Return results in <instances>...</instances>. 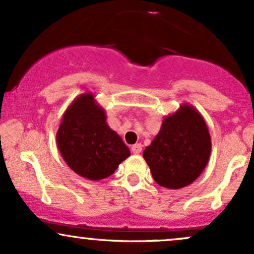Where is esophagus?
<instances>
[{"label": "esophagus", "instance_id": "esophagus-1", "mask_svg": "<svg viewBox=\"0 0 254 254\" xmlns=\"http://www.w3.org/2000/svg\"><path fill=\"white\" fill-rule=\"evenodd\" d=\"M131 151H132L133 154H139L142 151V144L141 143L133 144L132 147H131Z\"/></svg>", "mask_w": 254, "mask_h": 254}]
</instances>
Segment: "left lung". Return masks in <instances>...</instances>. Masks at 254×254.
I'll return each instance as SVG.
<instances>
[{"mask_svg":"<svg viewBox=\"0 0 254 254\" xmlns=\"http://www.w3.org/2000/svg\"><path fill=\"white\" fill-rule=\"evenodd\" d=\"M210 153L211 138L203 116L191 105L182 104L164 118L143 157L160 186L178 190L202 174Z\"/></svg>","mask_w":254,"mask_h":254,"instance_id":"obj_1","label":"left lung"}]
</instances>
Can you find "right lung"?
Masks as SVG:
<instances>
[{
  "mask_svg": "<svg viewBox=\"0 0 254 254\" xmlns=\"http://www.w3.org/2000/svg\"><path fill=\"white\" fill-rule=\"evenodd\" d=\"M56 141L70 170L89 180L110 177L130 156L129 148L106 123L105 110L92 93L78 95L69 105L58 127Z\"/></svg>",
  "mask_w": 254,
  "mask_h": 254,
  "instance_id": "1",
  "label": "right lung"
}]
</instances>
